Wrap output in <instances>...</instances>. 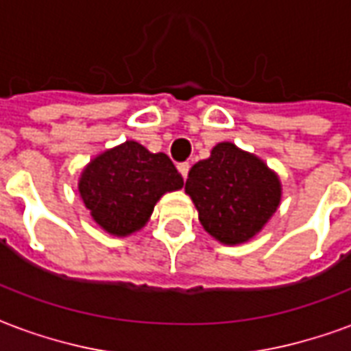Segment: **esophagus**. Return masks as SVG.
Masks as SVG:
<instances>
[{
    "label": "esophagus",
    "instance_id": "1",
    "mask_svg": "<svg viewBox=\"0 0 351 351\" xmlns=\"http://www.w3.org/2000/svg\"><path fill=\"white\" fill-rule=\"evenodd\" d=\"M188 171H190V163H178V173L182 175V178H188Z\"/></svg>",
    "mask_w": 351,
    "mask_h": 351
}]
</instances>
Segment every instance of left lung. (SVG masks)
Instances as JSON below:
<instances>
[{"instance_id":"left-lung-1","label":"left lung","mask_w":351,"mask_h":351,"mask_svg":"<svg viewBox=\"0 0 351 351\" xmlns=\"http://www.w3.org/2000/svg\"><path fill=\"white\" fill-rule=\"evenodd\" d=\"M184 190L197 208L203 229L229 246L258 235L282 199L280 176L256 154L228 141L190 169Z\"/></svg>"}]
</instances>
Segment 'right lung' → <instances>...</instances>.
<instances>
[{"label": "right lung", "mask_w": 351, "mask_h": 351, "mask_svg": "<svg viewBox=\"0 0 351 351\" xmlns=\"http://www.w3.org/2000/svg\"><path fill=\"white\" fill-rule=\"evenodd\" d=\"M182 186V176L167 154L150 152L137 141H125L95 156L79 178V193L90 216L114 237L141 231L156 203Z\"/></svg>", "instance_id": "obj_1"}]
</instances>
